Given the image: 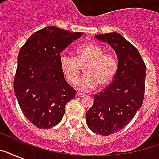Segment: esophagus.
<instances>
[{"label":"esophagus","instance_id":"1","mask_svg":"<svg viewBox=\"0 0 159 159\" xmlns=\"http://www.w3.org/2000/svg\"><path fill=\"white\" fill-rule=\"evenodd\" d=\"M77 97H83L86 96V95L83 94V93H82V92H77Z\"/></svg>","mask_w":159,"mask_h":159}]
</instances>
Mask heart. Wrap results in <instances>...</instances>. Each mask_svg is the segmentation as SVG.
Returning <instances> with one entry per match:
<instances>
[{"mask_svg": "<svg viewBox=\"0 0 159 159\" xmlns=\"http://www.w3.org/2000/svg\"><path fill=\"white\" fill-rule=\"evenodd\" d=\"M77 57L62 54L60 67L70 83H75L84 66L85 74L76 83L77 89L87 92L95 89L99 83L102 87L113 81L118 69V62L113 55L104 53V50L95 43L82 44L77 48Z\"/></svg>", "mask_w": 159, "mask_h": 159, "instance_id": "1", "label": "heart"}]
</instances>
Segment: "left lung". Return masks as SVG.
Listing matches in <instances>:
<instances>
[{
	"mask_svg": "<svg viewBox=\"0 0 159 159\" xmlns=\"http://www.w3.org/2000/svg\"><path fill=\"white\" fill-rule=\"evenodd\" d=\"M118 57V69L112 83L94 96L93 106L86 114L90 129L108 136L127 125L141 108L144 97L146 66L138 49L120 34H97Z\"/></svg>",
	"mask_w": 159,
	"mask_h": 159,
	"instance_id": "obj_1",
	"label": "left lung"
}]
</instances>
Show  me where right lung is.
<instances>
[{
  "instance_id": "1",
  "label": "right lung",
  "mask_w": 159,
  "mask_h": 159,
  "mask_svg": "<svg viewBox=\"0 0 159 159\" xmlns=\"http://www.w3.org/2000/svg\"><path fill=\"white\" fill-rule=\"evenodd\" d=\"M82 35L48 26L34 33L19 52L14 92L25 116L38 128L57 125L75 97L60 67V53Z\"/></svg>"
}]
</instances>
